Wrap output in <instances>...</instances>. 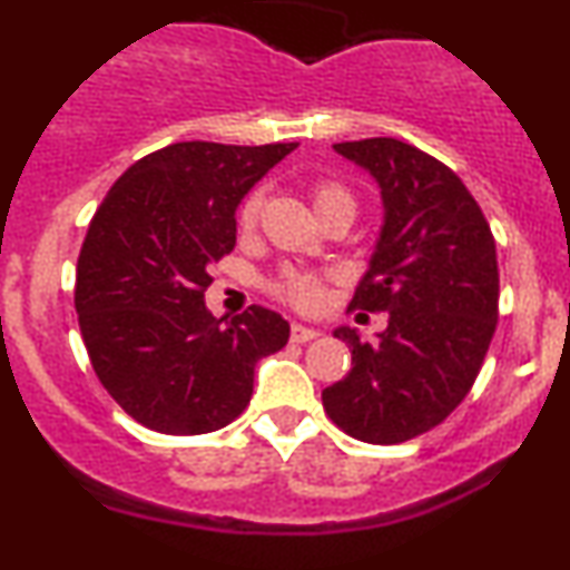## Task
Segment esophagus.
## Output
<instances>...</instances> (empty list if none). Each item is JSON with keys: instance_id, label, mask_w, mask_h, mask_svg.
Masks as SVG:
<instances>
[{"instance_id": "1", "label": "esophagus", "mask_w": 570, "mask_h": 570, "mask_svg": "<svg viewBox=\"0 0 570 570\" xmlns=\"http://www.w3.org/2000/svg\"><path fill=\"white\" fill-rule=\"evenodd\" d=\"M318 328H311V326H303V324H292V342H311L318 337Z\"/></svg>"}]
</instances>
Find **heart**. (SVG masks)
Masks as SVG:
<instances>
[{
  "label": "heart",
  "mask_w": 570,
  "mask_h": 570,
  "mask_svg": "<svg viewBox=\"0 0 570 570\" xmlns=\"http://www.w3.org/2000/svg\"><path fill=\"white\" fill-rule=\"evenodd\" d=\"M313 207L318 212L321 219L337 209L355 212V196L342 183L321 180L313 185ZM259 212H263V194L255 190V194L246 196L242 209H238V230L242 233L255 230L259 223ZM273 294H276L278 299H284V303H289L292 307H297V311L313 313L324 305L326 286H324V278L315 276V273L284 271L276 281H273Z\"/></svg>",
  "instance_id": "1"
}]
</instances>
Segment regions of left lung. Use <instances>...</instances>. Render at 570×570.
Instances as JSON below:
<instances>
[{"label": "left lung", "mask_w": 570, "mask_h": 570, "mask_svg": "<svg viewBox=\"0 0 570 570\" xmlns=\"http://www.w3.org/2000/svg\"><path fill=\"white\" fill-rule=\"evenodd\" d=\"M334 150L380 185L385 215L351 307L385 311L387 328L374 342L334 328L353 366L321 397L347 435L393 445L441 424L481 372L499 318L497 244L464 183L424 150L395 137Z\"/></svg>", "instance_id": "8db88e82"}]
</instances>
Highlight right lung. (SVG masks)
I'll return each instance as SVG.
<instances>
[{"instance_id":"right-lung-1","label":"right lung","mask_w":570,"mask_h":570,"mask_svg":"<svg viewBox=\"0 0 570 570\" xmlns=\"http://www.w3.org/2000/svg\"><path fill=\"white\" fill-rule=\"evenodd\" d=\"M297 142H175L135 161L89 223L73 303L102 387L142 428L215 433L255 390V366L289 342L276 311L233 321L204 303L209 265L236 246V209Z\"/></svg>"}]
</instances>
